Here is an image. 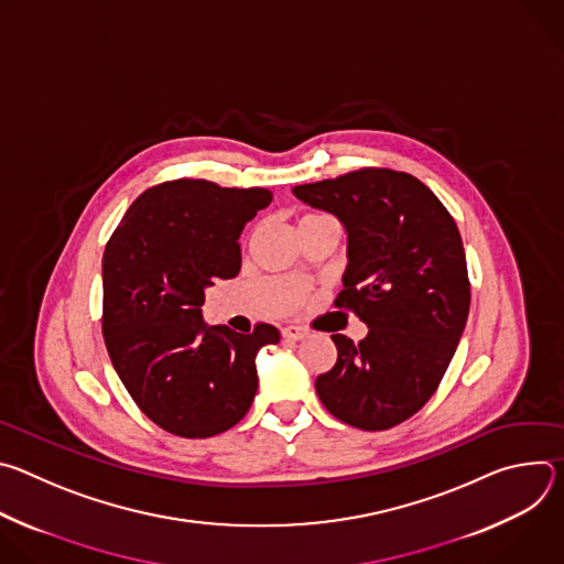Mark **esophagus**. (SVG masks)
Wrapping results in <instances>:
<instances>
[{
    "instance_id": "1",
    "label": "esophagus",
    "mask_w": 564,
    "mask_h": 564,
    "mask_svg": "<svg viewBox=\"0 0 564 564\" xmlns=\"http://www.w3.org/2000/svg\"><path fill=\"white\" fill-rule=\"evenodd\" d=\"M281 335H283V339H288V341H301V339L307 337V330L301 328V326H285V328L281 330Z\"/></svg>"
}]
</instances>
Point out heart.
Listing matches in <instances>:
<instances>
[{"instance_id": "1", "label": "heart", "mask_w": 564, "mask_h": 564, "mask_svg": "<svg viewBox=\"0 0 564 564\" xmlns=\"http://www.w3.org/2000/svg\"><path fill=\"white\" fill-rule=\"evenodd\" d=\"M312 218H321V214H307V216H303L301 220H312Z\"/></svg>"}]
</instances>
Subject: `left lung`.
Listing matches in <instances>:
<instances>
[{"instance_id": "obj_1", "label": "left lung", "mask_w": 564, "mask_h": 564, "mask_svg": "<svg viewBox=\"0 0 564 564\" xmlns=\"http://www.w3.org/2000/svg\"><path fill=\"white\" fill-rule=\"evenodd\" d=\"M294 196L335 214L348 231V270L335 305L368 335H333L337 364L314 386L328 413L361 431L413 417L437 390L470 305L459 229L415 176L364 167L296 185Z\"/></svg>"}]
</instances>
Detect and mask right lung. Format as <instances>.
<instances>
[{"mask_svg": "<svg viewBox=\"0 0 564 564\" xmlns=\"http://www.w3.org/2000/svg\"><path fill=\"white\" fill-rule=\"evenodd\" d=\"M263 187L167 181L142 192L102 257V335L138 409L163 431L203 440L250 411L259 348L279 344L270 324L252 335L207 328L205 288L240 270L238 236L265 209Z\"/></svg>", "mask_w": 564, "mask_h": 564, "instance_id": "right-lung-1", "label": "right lung"}]
</instances>
